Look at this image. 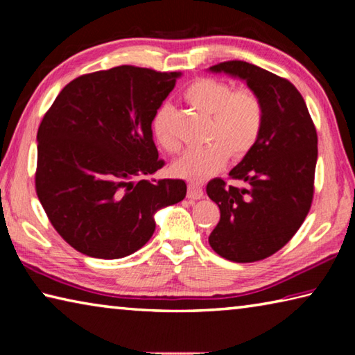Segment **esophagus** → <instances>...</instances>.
<instances>
[{
  "mask_svg": "<svg viewBox=\"0 0 355 355\" xmlns=\"http://www.w3.org/2000/svg\"><path fill=\"white\" fill-rule=\"evenodd\" d=\"M186 197H188L189 200H199L203 197V189L200 186L191 183L188 184V194H186Z\"/></svg>",
  "mask_w": 355,
  "mask_h": 355,
  "instance_id": "1",
  "label": "esophagus"
}]
</instances>
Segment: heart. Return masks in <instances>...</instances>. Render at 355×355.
Instances as JSON below:
<instances>
[{
	"label": "heart",
	"instance_id": "b5f03b06",
	"mask_svg": "<svg viewBox=\"0 0 355 355\" xmlns=\"http://www.w3.org/2000/svg\"><path fill=\"white\" fill-rule=\"evenodd\" d=\"M183 97L209 116L203 135L207 144L184 152L172 171L191 183H202L224 169L228 158L241 159L254 148L263 130L264 105L254 89H232L218 78H199L189 84ZM172 120L173 107L167 103L158 106L152 117V133L161 147L175 153L180 141L172 130Z\"/></svg>",
	"mask_w": 355,
	"mask_h": 355
}]
</instances>
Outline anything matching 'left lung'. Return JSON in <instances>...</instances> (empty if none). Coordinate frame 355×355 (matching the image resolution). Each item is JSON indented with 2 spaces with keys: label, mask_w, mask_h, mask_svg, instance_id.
I'll return each instance as SVG.
<instances>
[{
  "label": "left lung",
  "mask_w": 355,
  "mask_h": 355,
  "mask_svg": "<svg viewBox=\"0 0 355 355\" xmlns=\"http://www.w3.org/2000/svg\"><path fill=\"white\" fill-rule=\"evenodd\" d=\"M248 83L264 105V123L254 148L230 171L243 188L214 178L209 199L220 209L208 243L236 263L260 261L280 250L302 225L315 192L318 135L302 95L286 78L244 61L211 67Z\"/></svg>",
  "instance_id": "left-lung-1"
}]
</instances>
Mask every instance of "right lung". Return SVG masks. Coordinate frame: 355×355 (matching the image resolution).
I'll return each instance as SVG.
<instances>
[{"label":"right lung","instance_id":"add662e5","mask_svg":"<svg viewBox=\"0 0 355 355\" xmlns=\"http://www.w3.org/2000/svg\"><path fill=\"white\" fill-rule=\"evenodd\" d=\"M182 71L119 65L75 78L37 131L35 192L75 250L116 260L152 238L156 209L184 199L183 180H144L164 166L152 117Z\"/></svg>","mask_w":355,"mask_h":355}]
</instances>
